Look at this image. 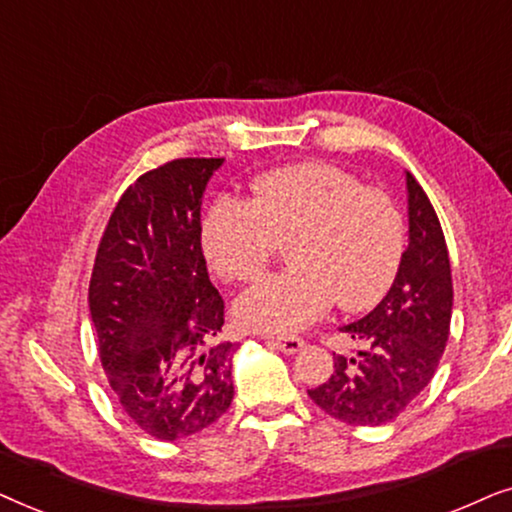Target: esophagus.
Returning <instances> with one entry per match:
<instances>
[{
	"instance_id": "1",
	"label": "esophagus",
	"mask_w": 512,
	"mask_h": 512,
	"mask_svg": "<svg viewBox=\"0 0 512 512\" xmlns=\"http://www.w3.org/2000/svg\"><path fill=\"white\" fill-rule=\"evenodd\" d=\"M269 346H274L276 351L285 353V356H295L304 349V339L299 337H278V339H269Z\"/></svg>"
}]
</instances>
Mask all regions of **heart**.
I'll use <instances>...</instances> for the list:
<instances>
[{"mask_svg": "<svg viewBox=\"0 0 512 512\" xmlns=\"http://www.w3.org/2000/svg\"><path fill=\"white\" fill-rule=\"evenodd\" d=\"M285 241L292 267L236 299V320L248 330L290 335L332 302L346 311L379 302L403 257V220L384 192L311 161L257 177L250 201L222 196L201 222L208 267L227 281L255 278Z\"/></svg>", "mask_w": 512, "mask_h": 512, "instance_id": "heart-1", "label": "heart"}]
</instances>
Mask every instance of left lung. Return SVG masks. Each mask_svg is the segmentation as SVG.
Instances as JSON below:
<instances>
[{
	"label": "left lung",
	"instance_id": "left-lung-1",
	"mask_svg": "<svg viewBox=\"0 0 512 512\" xmlns=\"http://www.w3.org/2000/svg\"><path fill=\"white\" fill-rule=\"evenodd\" d=\"M407 248L386 297L356 323L342 327L360 346L335 358L332 377L311 388L320 410L351 426H381L405 412L431 384L449 337L452 269L438 215L410 173Z\"/></svg>",
	"mask_w": 512,
	"mask_h": 512
}]
</instances>
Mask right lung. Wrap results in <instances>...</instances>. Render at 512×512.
<instances>
[{
  "label": "right lung",
  "instance_id": "right-lung-1",
  "mask_svg": "<svg viewBox=\"0 0 512 512\" xmlns=\"http://www.w3.org/2000/svg\"><path fill=\"white\" fill-rule=\"evenodd\" d=\"M224 159H177L121 196L95 255L88 309L121 410L159 440L215 424L234 400L236 344L201 250V203Z\"/></svg>",
  "mask_w": 512,
  "mask_h": 512
}]
</instances>
